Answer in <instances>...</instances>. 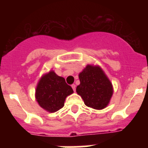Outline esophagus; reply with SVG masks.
I'll return each instance as SVG.
<instances>
[{"instance_id": "obj_1", "label": "esophagus", "mask_w": 148, "mask_h": 148, "mask_svg": "<svg viewBox=\"0 0 148 148\" xmlns=\"http://www.w3.org/2000/svg\"><path fill=\"white\" fill-rule=\"evenodd\" d=\"M72 88H73V90H74V91H75V88H76V86H75V84H72Z\"/></svg>"}]
</instances>
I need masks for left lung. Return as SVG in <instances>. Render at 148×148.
<instances>
[{"mask_svg": "<svg viewBox=\"0 0 148 148\" xmlns=\"http://www.w3.org/2000/svg\"><path fill=\"white\" fill-rule=\"evenodd\" d=\"M80 84L76 92L83 99L85 105L101 110L109 104L113 95V86L99 66L87 65L78 75Z\"/></svg>", "mask_w": 148, "mask_h": 148, "instance_id": "1", "label": "left lung"}]
</instances>
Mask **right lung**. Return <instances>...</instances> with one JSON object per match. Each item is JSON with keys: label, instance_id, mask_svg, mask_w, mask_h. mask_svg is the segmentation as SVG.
Wrapping results in <instances>:
<instances>
[{"label": "right lung", "instance_id": "right-lung-1", "mask_svg": "<svg viewBox=\"0 0 148 148\" xmlns=\"http://www.w3.org/2000/svg\"><path fill=\"white\" fill-rule=\"evenodd\" d=\"M73 92V89L66 83L64 78L50 71L39 81L35 98L41 108L54 113L64 107L66 97Z\"/></svg>", "mask_w": 148, "mask_h": 148}]
</instances>
